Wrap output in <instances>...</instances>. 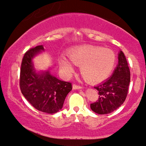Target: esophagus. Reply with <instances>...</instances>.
I'll return each instance as SVG.
<instances>
[{"label":"esophagus","instance_id":"esophagus-1","mask_svg":"<svg viewBox=\"0 0 146 146\" xmlns=\"http://www.w3.org/2000/svg\"><path fill=\"white\" fill-rule=\"evenodd\" d=\"M73 89H81V88H82V86H80V85L73 84Z\"/></svg>","mask_w":146,"mask_h":146}]
</instances>
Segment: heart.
Listing matches in <instances>:
<instances>
[{
    "label": "heart",
    "instance_id": "b5f03b06",
    "mask_svg": "<svg viewBox=\"0 0 146 146\" xmlns=\"http://www.w3.org/2000/svg\"><path fill=\"white\" fill-rule=\"evenodd\" d=\"M68 58L61 56L59 65L67 73H73V63L80 66L81 75L90 82H97L106 78L116 62V56L111 49L95 45H83L69 49Z\"/></svg>",
    "mask_w": 146,
    "mask_h": 146
}]
</instances>
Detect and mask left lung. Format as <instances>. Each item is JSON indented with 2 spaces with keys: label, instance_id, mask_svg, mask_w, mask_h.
I'll return each mask as SVG.
<instances>
[{
  "label": "left lung",
  "instance_id": "8db88e82",
  "mask_svg": "<svg viewBox=\"0 0 146 146\" xmlns=\"http://www.w3.org/2000/svg\"><path fill=\"white\" fill-rule=\"evenodd\" d=\"M118 64L113 75L98 86L99 96L96 102L90 104V108L95 113L105 115L113 112L124 102L128 95L130 82V72L124 53L118 54Z\"/></svg>",
  "mask_w": 146,
  "mask_h": 146
}]
</instances>
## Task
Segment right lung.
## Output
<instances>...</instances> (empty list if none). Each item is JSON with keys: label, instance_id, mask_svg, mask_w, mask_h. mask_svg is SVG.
Listing matches in <instances>:
<instances>
[{"label": "right lung", "instance_id": "right-lung-1", "mask_svg": "<svg viewBox=\"0 0 146 146\" xmlns=\"http://www.w3.org/2000/svg\"><path fill=\"white\" fill-rule=\"evenodd\" d=\"M42 51L44 47L39 45L25 53L21 64L20 88L25 99L36 109L53 114L62 109L72 85L58 80L49 71L36 73L32 60Z\"/></svg>", "mask_w": 146, "mask_h": 146}]
</instances>
